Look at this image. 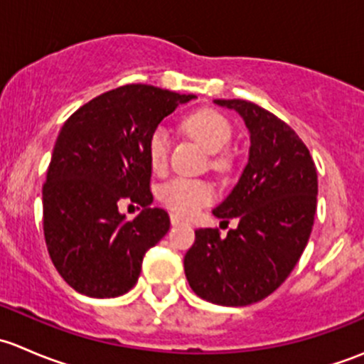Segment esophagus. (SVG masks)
<instances>
[{
    "instance_id": "obj_1",
    "label": "esophagus",
    "mask_w": 364,
    "mask_h": 364,
    "mask_svg": "<svg viewBox=\"0 0 364 364\" xmlns=\"http://www.w3.org/2000/svg\"><path fill=\"white\" fill-rule=\"evenodd\" d=\"M181 222H183V220L179 218L178 215H171V223H172V225H178V223H181Z\"/></svg>"
}]
</instances>
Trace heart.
<instances>
[{
  "mask_svg": "<svg viewBox=\"0 0 364 364\" xmlns=\"http://www.w3.org/2000/svg\"><path fill=\"white\" fill-rule=\"evenodd\" d=\"M183 130L196 142H199L204 151L211 153V165L218 171L227 167V160L216 153L223 151L232 139V128L225 116L213 109H199L186 116L181 123ZM171 149V139L165 128H155L148 142V159L155 171L165 168ZM160 200L181 216H192L197 209L208 204L213 197V190L208 183L197 179H172L165 183L159 192Z\"/></svg>",
  "mask_w": 364,
  "mask_h": 364,
  "instance_id": "1",
  "label": "heart"
}]
</instances>
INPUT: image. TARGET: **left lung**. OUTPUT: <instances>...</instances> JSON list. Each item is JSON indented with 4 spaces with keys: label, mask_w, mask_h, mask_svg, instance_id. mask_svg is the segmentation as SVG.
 <instances>
[{
    "label": "left lung",
    "mask_w": 364,
    "mask_h": 364,
    "mask_svg": "<svg viewBox=\"0 0 364 364\" xmlns=\"http://www.w3.org/2000/svg\"><path fill=\"white\" fill-rule=\"evenodd\" d=\"M243 117L248 161L213 215L237 227L220 237L196 230L185 274L197 296L220 306H247L277 291L306 248L317 209V171L296 132L247 100H213Z\"/></svg>",
    "instance_id": "obj_1"
}]
</instances>
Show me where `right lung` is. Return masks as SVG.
Returning a JSON list of instances; mask_svg holds the SVG:
<instances>
[{"mask_svg": "<svg viewBox=\"0 0 364 364\" xmlns=\"http://www.w3.org/2000/svg\"><path fill=\"white\" fill-rule=\"evenodd\" d=\"M193 98L128 84L87 102L61 128L42 190L43 236L54 267L79 294H127L146 252L167 234L168 213L149 208L148 142L165 116ZM123 200L145 209L127 220Z\"/></svg>", "mask_w": 364, "mask_h": 364, "instance_id": "right-lung-1", "label": "right lung"}]
</instances>
